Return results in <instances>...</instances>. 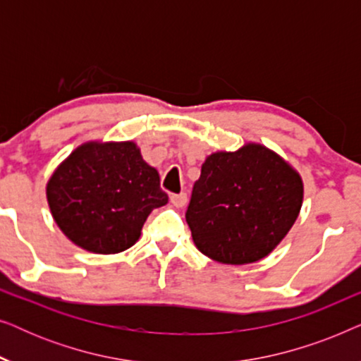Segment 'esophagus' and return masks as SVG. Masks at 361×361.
<instances>
[{
	"label": "esophagus",
	"instance_id": "obj_1",
	"mask_svg": "<svg viewBox=\"0 0 361 361\" xmlns=\"http://www.w3.org/2000/svg\"><path fill=\"white\" fill-rule=\"evenodd\" d=\"M171 202L177 207V209H182V207H185V204H187V194L185 192H180V194H172Z\"/></svg>",
	"mask_w": 361,
	"mask_h": 361
}]
</instances>
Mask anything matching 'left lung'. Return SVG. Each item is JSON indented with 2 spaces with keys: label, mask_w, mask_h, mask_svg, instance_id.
Listing matches in <instances>:
<instances>
[{
  "label": "left lung",
  "mask_w": 361,
  "mask_h": 361,
  "mask_svg": "<svg viewBox=\"0 0 361 361\" xmlns=\"http://www.w3.org/2000/svg\"><path fill=\"white\" fill-rule=\"evenodd\" d=\"M302 180L261 145L215 152L202 164L185 212L200 253L224 264H248L288 235L302 205Z\"/></svg>",
  "instance_id": "8db88e82"
}]
</instances>
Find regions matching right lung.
<instances>
[{
	"label": "right lung",
	"instance_id": "obj_1",
	"mask_svg": "<svg viewBox=\"0 0 361 361\" xmlns=\"http://www.w3.org/2000/svg\"><path fill=\"white\" fill-rule=\"evenodd\" d=\"M47 202L68 240L111 255L136 243L147 215L167 204V194L135 142H87L54 172Z\"/></svg>",
	"mask_w": 361,
	"mask_h": 361
}]
</instances>
